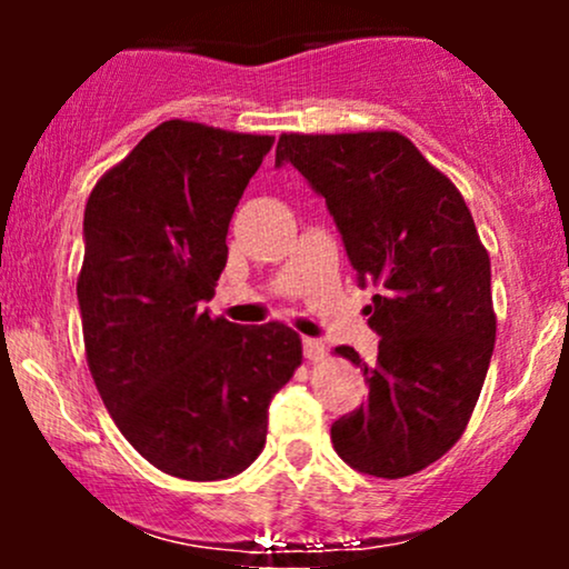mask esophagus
<instances>
[{
	"label": "esophagus",
	"instance_id": "obj_1",
	"mask_svg": "<svg viewBox=\"0 0 569 569\" xmlns=\"http://www.w3.org/2000/svg\"><path fill=\"white\" fill-rule=\"evenodd\" d=\"M302 348H305L307 361H323L326 345L321 342V339H310V337H307L305 342H302Z\"/></svg>",
	"mask_w": 569,
	"mask_h": 569
}]
</instances>
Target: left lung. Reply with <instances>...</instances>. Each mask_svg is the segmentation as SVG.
Instances as JSON below:
<instances>
[{
    "label": "left lung",
    "mask_w": 569,
    "mask_h": 569,
    "mask_svg": "<svg viewBox=\"0 0 569 569\" xmlns=\"http://www.w3.org/2000/svg\"><path fill=\"white\" fill-rule=\"evenodd\" d=\"M291 162L323 194L361 280L380 289L369 326L375 363L352 348L369 398L331 426L356 471L403 479L436 462L471 420L495 348L489 253L460 189L396 130L283 133Z\"/></svg>",
    "instance_id": "left-lung-1"
}]
</instances>
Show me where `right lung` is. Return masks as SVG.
Returning <instances> with one entry per match:
<instances>
[{"instance_id": "add662e5", "label": "right lung", "mask_w": 569, "mask_h": 569, "mask_svg": "<svg viewBox=\"0 0 569 569\" xmlns=\"http://www.w3.org/2000/svg\"><path fill=\"white\" fill-rule=\"evenodd\" d=\"M276 136L168 120L98 179L77 278L84 356L120 433L162 473L219 481L267 439V407L302 363L283 323L202 302L227 264L234 206Z\"/></svg>"}]
</instances>
